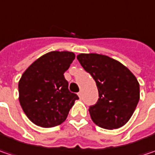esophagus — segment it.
<instances>
[{
	"mask_svg": "<svg viewBox=\"0 0 155 155\" xmlns=\"http://www.w3.org/2000/svg\"><path fill=\"white\" fill-rule=\"evenodd\" d=\"M78 95L79 97H82V91H79V92L78 93Z\"/></svg>",
	"mask_w": 155,
	"mask_h": 155,
	"instance_id": "1",
	"label": "esophagus"
}]
</instances>
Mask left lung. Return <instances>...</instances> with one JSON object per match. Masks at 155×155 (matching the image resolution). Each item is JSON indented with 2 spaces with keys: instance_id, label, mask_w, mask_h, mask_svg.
<instances>
[{
  "instance_id": "8db88e82",
  "label": "left lung",
  "mask_w": 155,
  "mask_h": 155,
  "mask_svg": "<svg viewBox=\"0 0 155 155\" xmlns=\"http://www.w3.org/2000/svg\"><path fill=\"white\" fill-rule=\"evenodd\" d=\"M83 68L91 75L98 90L97 104L90 106V115L97 126L106 129L126 124L140 99V84L122 64L97 53L77 56Z\"/></svg>"
}]
</instances>
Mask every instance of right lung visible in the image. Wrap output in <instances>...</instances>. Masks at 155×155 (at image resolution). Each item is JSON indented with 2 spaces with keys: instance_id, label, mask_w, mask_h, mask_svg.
I'll use <instances>...</instances> for the list:
<instances>
[{
  "instance_id": "add662e5",
  "label": "right lung",
  "mask_w": 155,
  "mask_h": 155,
  "mask_svg": "<svg viewBox=\"0 0 155 155\" xmlns=\"http://www.w3.org/2000/svg\"><path fill=\"white\" fill-rule=\"evenodd\" d=\"M71 51H50L25 71L19 81V100L29 120L42 128L65 121L77 94L71 92L64 73L74 60Z\"/></svg>"
}]
</instances>
